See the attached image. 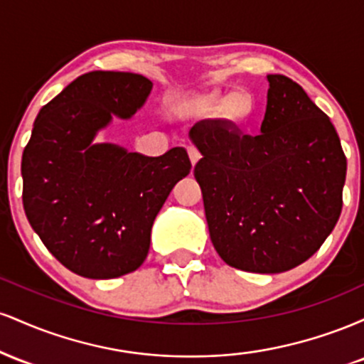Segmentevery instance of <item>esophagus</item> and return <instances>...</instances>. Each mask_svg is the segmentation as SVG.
<instances>
[{"mask_svg": "<svg viewBox=\"0 0 364 364\" xmlns=\"http://www.w3.org/2000/svg\"><path fill=\"white\" fill-rule=\"evenodd\" d=\"M188 156H190V161H191V166H193L195 168V164L196 162L200 161V152H198V149H195V147H188Z\"/></svg>", "mask_w": 364, "mask_h": 364, "instance_id": "obj_1", "label": "esophagus"}]
</instances>
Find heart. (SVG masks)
Here are the masks:
<instances>
[{
	"label": "heart",
	"instance_id": "1",
	"mask_svg": "<svg viewBox=\"0 0 364 364\" xmlns=\"http://www.w3.org/2000/svg\"><path fill=\"white\" fill-rule=\"evenodd\" d=\"M223 104V116L229 123L232 124H243L252 118L253 111H255V101L252 95L245 90H236L232 92L231 95H228V99L219 97V95H210L207 99L205 106L208 111H215L217 107Z\"/></svg>",
	"mask_w": 364,
	"mask_h": 364
}]
</instances>
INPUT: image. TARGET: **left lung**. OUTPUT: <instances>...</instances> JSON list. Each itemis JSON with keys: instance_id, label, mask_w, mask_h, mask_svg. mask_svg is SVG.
I'll list each match as a JSON object with an SVG mask.
<instances>
[{"instance_id": "left-lung-1", "label": "left lung", "mask_w": 364, "mask_h": 364, "mask_svg": "<svg viewBox=\"0 0 364 364\" xmlns=\"http://www.w3.org/2000/svg\"><path fill=\"white\" fill-rule=\"evenodd\" d=\"M267 80L258 135L225 119L190 129L215 252L255 274L286 272L318 252L339 220L348 171L336 128L301 85L284 75Z\"/></svg>"}]
</instances>
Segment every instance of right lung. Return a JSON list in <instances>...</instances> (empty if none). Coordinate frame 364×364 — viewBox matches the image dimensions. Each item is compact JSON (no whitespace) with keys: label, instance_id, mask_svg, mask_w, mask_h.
Instances as JSON below:
<instances>
[{"label":"right lung","instance_id":"obj_1","mask_svg":"<svg viewBox=\"0 0 364 364\" xmlns=\"http://www.w3.org/2000/svg\"><path fill=\"white\" fill-rule=\"evenodd\" d=\"M150 90L136 73L82 75L39 111L23 150L25 215L53 257L82 277L139 269L159 210L191 169L183 147L149 157L94 141L114 116L132 118Z\"/></svg>","mask_w":364,"mask_h":364}]
</instances>
